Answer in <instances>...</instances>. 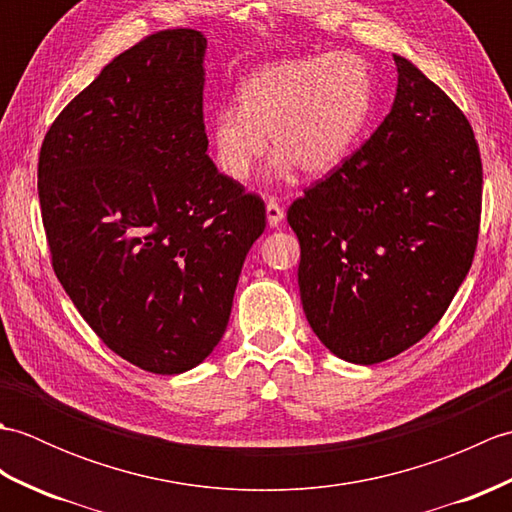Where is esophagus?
Listing matches in <instances>:
<instances>
[{"label":"esophagus","instance_id":"obj_1","mask_svg":"<svg viewBox=\"0 0 512 512\" xmlns=\"http://www.w3.org/2000/svg\"><path fill=\"white\" fill-rule=\"evenodd\" d=\"M284 209L275 202V200H268L266 202V220L270 226H279V222L284 220Z\"/></svg>","mask_w":512,"mask_h":512}]
</instances>
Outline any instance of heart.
Here are the masks:
<instances>
[{
    "label": "heart",
    "instance_id": "1",
    "mask_svg": "<svg viewBox=\"0 0 512 512\" xmlns=\"http://www.w3.org/2000/svg\"><path fill=\"white\" fill-rule=\"evenodd\" d=\"M237 110L215 112L209 143L215 167L242 184L273 145V171L299 167L325 176L350 156L372 114L374 81L367 63L334 50L264 65L235 92Z\"/></svg>",
    "mask_w": 512,
    "mask_h": 512
}]
</instances>
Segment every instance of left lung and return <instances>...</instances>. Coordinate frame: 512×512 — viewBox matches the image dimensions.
Returning a JSON list of instances; mask_svg holds the SVG:
<instances>
[{
	"instance_id": "1",
	"label": "left lung",
	"mask_w": 512,
	"mask_h": 512,
	"mask_svg": "<svg viewBox=\"0 0 512 512\" xmlns=\"http://www.w3.org/2000/svg\"><path fill=\"white\" fill-rule=\"evenodd\" d=\"M391 112L365 145L292 202L312 332L347 363L405 352L447 312L473 264L482 160L462 110L394 54Z\"/></svg>"
}]
</instances>
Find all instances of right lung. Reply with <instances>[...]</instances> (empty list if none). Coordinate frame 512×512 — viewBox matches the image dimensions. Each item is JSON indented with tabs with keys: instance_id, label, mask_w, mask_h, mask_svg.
Listing matches in <instances>:
<instances>
[{
	"instance_id": "1",
	"label": "right lung",
	"mask_w": 512,
	"mask_h": 512,
	"mask_svg": "<svg viewBox=\"0 0 512 512\" xmlns=\"http://www.w3.org/2000/svg\"><path fill=\"white\" fill-rule=\"evenodd\" d=\"M206 39L160 30L118 54L43 138L52 268L96 336L151 374L209 356L266 206L206 154Z\"/></svg>"
}]
</instances>
